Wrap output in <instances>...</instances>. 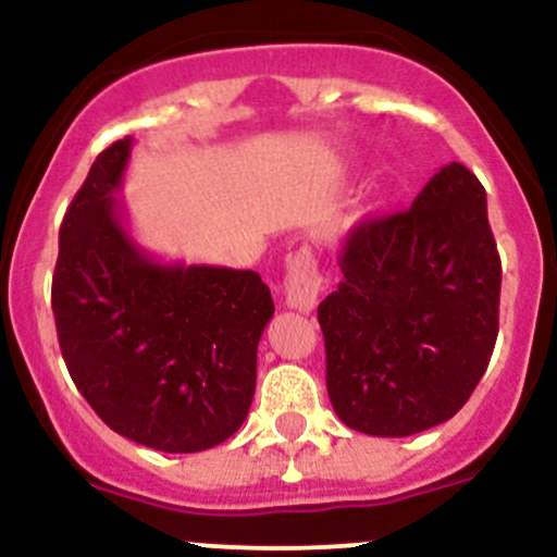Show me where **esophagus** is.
Instances as JSON below:
<instances>
[{
	"instance_id": "esophagus-1",
	"label": "esophagus",
	"mask_w": 557,
	"mask_h": 557,
	"mask_svg": "<svg viewBox=\"0 0 557 557\" xmlns=\"http://www.w3.org/2000/svg\"><path fill=\"white\" fill-rule=\"evenodd\" d=\"M320 290H323V277L318 272L312 252L299 250L288 256V269H285V299L288 307L299 312H312L318 307Z\"/></svg>"
}]
</instances>
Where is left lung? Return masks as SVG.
Returning <instances> with one entry per match:
<instances>
[{"mask_svg": "<svg viewBox=\"0 0 557 557\" xmlns=\"http://www.w3.org/2000/svg\"><path fill=\"white\" fill-rule=\"evenodd\" d=\"M342 283L318 307L334 412L372 436H412L474 393L498 336L502 258L485 188L442 166L404 212L347 234Z\"/></svg>", "mask_w": 557, "mask_h": 557, "instance_id": "8db88e82", "label": "left lung"}]
</instances>
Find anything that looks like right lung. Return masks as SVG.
<instances>
[{"label": "right lung", "instance_id": "add662e5", "mask_svg": "<svg viewBox=\"0 0 557 557\" xmlns=\"http://www.w3.org/2000/svg\"><path fill=\"white\" fill-rule=\"evenodd\" d=\"M132 137L97 156L59 232L53 314L61 356L115 434L201 453L245 423L274 301L250 269L161 263L115 201Z\"/></svg>", "mask_w": 557, "mask_h": 557}]
</instances>
